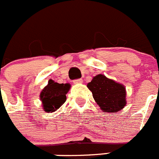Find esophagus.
<instances>
[{"label":"esophagus","mask_w":159,"mask_h":159,"mask_svg":"<svg viewBox=\"0 0 159 159\" xmlns=\"http://www.w3.org/2000/svg\"><path fill=\"white\" fill-rule=\"evenodd\" d=\"M73 83L75 84H82V83H83V80H82V79H78V80H75L73 81Z\"/></svg>","instance_id":"esophagus-1"}]
</instances>
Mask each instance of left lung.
<instances>
[{
  "instance_id": "8db88e82",
  "label": "left lung",
  "mask_w": 159,
  "mask_h": 159,
  "mask_svg": "<svg viewBox=\"0 0 159 159\" xmlns=\"http://www.w3.org/2000/svg\"><path fill=\"white\" fill-rule=\"evenodd\" d=\"M88 89L102 111L118 112L126 106V89L123 84L116 83L102 74L93 77L87 84Z\"/></svg>"
}]
</instances>
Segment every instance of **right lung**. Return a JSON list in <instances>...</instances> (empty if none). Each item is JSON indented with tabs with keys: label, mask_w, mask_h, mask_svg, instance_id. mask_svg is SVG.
<instances>
[{
	"label": "right lung",
	"mask_w": 159,
	"mask_h": 159,
	"mask_svg": "<svg viewBox=\"0 0 159 159\" xmlns=\"http://www.w3.org/2000/svg\"><path fill=\"white\" fill-rule=\"evenodd\" d=\"M70 87L69 84H58L53 80H49L39 96L44 111L53 113L58 110L66 101V94Z\"/></svg>",
	"instance_id": "add662e5"
}]
</instances>
